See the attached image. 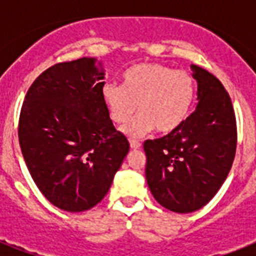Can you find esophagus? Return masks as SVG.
Segmentation results:
<instances>
[{
  "label": "esophagus",
  "mask_w": 256,
  "mask_h": 256,
  "mask_svg": "<svg viewBox=\"0 0 256 256\" xmlns=\"http://www.w3.org/2000/svg\"><path fill=\"white\" fill-rule=\"evenodd\" d=\"M130 148H132V150H136V148H140V140H130Z\"/></svg>",
  "instance_id": "esophagus-1"
}]
</instances>
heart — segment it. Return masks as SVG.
<instances>
[{
	"mask_svg": "<svg viewBox=\"0 0 256 256\" xmlns=\"http://www.w3.org/2000/svg\"><path fill=\"white\" fill-rule=\"evenodd\" d=\"M196 86L186 70H174L160 64H138L122 76V85L106 84L102 100L116 124L130 136H140L156 128L160 134L176 132L192 112Z\"/></svg>",
	"mask_w": 256,
	"mask_h": 256,
	"instance_id": "1",
	"label": "heart"
}]
</instances>
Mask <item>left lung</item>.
Here are the masks:
<instances>
[{
    "mask_svg": "<svg viewBox=\"0 0 256 256\" xmlns=\"http://www.w3.org/2000/svg\"><path fill=\"white\" fill-rule=\"evenodd\" d=\"M199 104L174 132L146 140V179L156 202L192 212L210 202L230 172L236 152V118L222 82L192 65Z\"/></svg>",
    "mask_w": 256,
    "mask_h": 256,
    "instance_id": "obj_1",
    "label": "left lung"
}]
</instances>
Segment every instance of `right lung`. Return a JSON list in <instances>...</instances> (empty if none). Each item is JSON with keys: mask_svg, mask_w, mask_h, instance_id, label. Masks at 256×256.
<instances>
[{"mask_svg": "<svg viewBox=\"0 0 256 256\" xmlns=\"http://www.w3.org/2000/svg\"><path fill=\"white\" fill-rule=\"evenodd\" d=\"M104 86L92 58L60 62L34 80L22 104V156L40 191L61 210L98 204L130 148L110 120Z\"/></svg>", "mask_w": 256, "mask_h": 256, "instance_id": "add662e5", "label": "right lung"}]
</instances>
